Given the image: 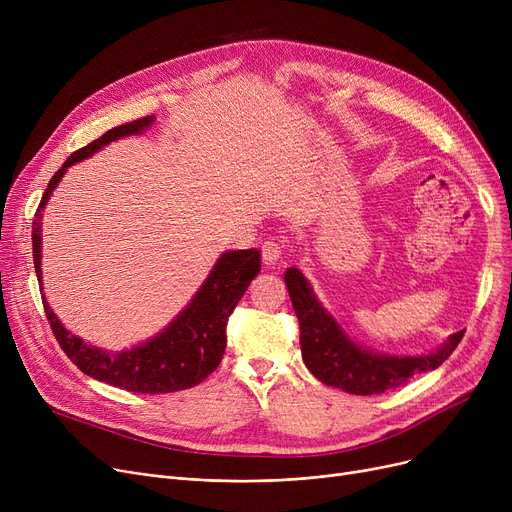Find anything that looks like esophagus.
<instances>
[{
	"mask_svg": "<svg viewBox=\"0 0 512 512\" xmlns=\"http://www.w3.org/2000/svg\"><path fill=\"white\" fill-rule=\"evenodd\" d=\"M261 257H263V261H265L267 265L276 263V261L282 257V242H280L278 238L265 240L263 245H261Z\"/></svg>",
	"mask_w": 512,
	"mask_h": 512,
	"instance_id": "obj_1",
	"label": "esophagus"
}]
</instances>
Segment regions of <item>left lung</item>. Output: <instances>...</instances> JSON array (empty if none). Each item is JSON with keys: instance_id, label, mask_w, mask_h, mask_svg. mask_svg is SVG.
I'll return each mask as SVG.
<instances>
[{"instance_id": "8db88e82", "label": "left lung", "mask_w": 512, "mask_h": 512, "mask_svg": "<svg viewBox=\"0 0 512 512\" xmlns=\"http://www.w3.org/2000/svg\"><path fill=\"white\" fill-rule=\"evenodd\" d=\"M294 313L301 326V353L307 369L319 382L348 394L371 396L394 390L409 382L415 373L434 371L456 346L465 330L448 336L444 344L425 355H390L355 342L344 332L336 317L321 305L311 282L297 267L284 274Z\"/></svg>"}]
</instances>
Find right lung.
I'll return each instance as SVG.
<instances>
[{
  "label": "right lung",
  "instance_id": "1",
  "mask_svg": "<svg viewBox=\"0 0 512 512\" xmlns=\"http://www.w3.org/2000/svg\"><path fill=\"white\" fill-rule=\"evenodd\" d=\"M155 116H147L122 126L107 130L103 137L89 143L87 147L74 151L64 166L49 180L43 199L37 209V220L33 222V257L35 274L43 290L41 272V242H43V209L51 199L56 186L62 182L70 166L78 164L93 153L101 151L118 139L130 134H143ZM261 270V255L257 249L226 251L213 263L205 282L193 294V299L170 321V324L151 336L149 340L126 348V351H107L80 336L68 332L58 315L53 313L47 299H43L49 326L56 334L62 351L68 359L89 378L105 382L110 386L141 392V394H166L193 388L201 384L209 373L220 365L226 351V324L228 315L249 288L251 280Z\"/></svg>",
  "mask_w": 512,
  "mask_h": 512
}]
</instances>
